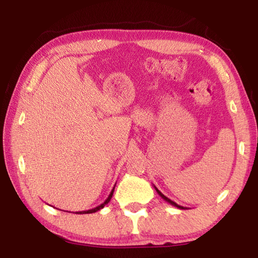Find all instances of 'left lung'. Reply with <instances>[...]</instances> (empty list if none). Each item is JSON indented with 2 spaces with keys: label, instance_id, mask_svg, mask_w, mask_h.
Here are the masks:
<instances>
[{
  "label": "left lung",
  "instance_id": "left-lung-1",
  "mask_svg": "<svg viewBox=\"0 0 258 258\" xmlns=\"http://www.w3.org/2000/svg\"><path fill=\"white\" fill-rule=\"evenodd\" d=\"M154 187H155V190L157 191V194H158L159 196H160V197L161 198H163L164 200H165V202H167L168 204H171L172 205V206H174V207H177V208H180V209H186L185 207H183V206H180V205H177L176 203H174L173 202V200H171V199H169V198H167V197H166V196H164L163 194H161V192L158 190V189H157V187L154 185Z\"/></svg>",
  "mask_w": 258,
  "mask_h": 258
}]
</instances>
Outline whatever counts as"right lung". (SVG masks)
I'll return each instance as SVG.
<instances>
[{
  "instance_id": "1",
  "label": "right lung",
  "mask_w": 258,
  "mask_h": 258,
  "mask_svg": "<svg viewBox=\"0 0 258 258\" xmlns=\"http://www.w3.org/2000/svg\"><path fill=\"white\" fill-rule=\"evenodd\" d=\"M116 185V184H115ZM113 190H115V186L112 187V190H111V192L110 194H109V196H108V198L104 200V203H102L101 205H99L98 207H95V208H92V209H89V211H83V212H76V214H91V213H95V212H98V211H100V209H102L104 206H106V205L110 202V199H111V197H112V195H113Z\"/></svg>"
}]
</instances>
